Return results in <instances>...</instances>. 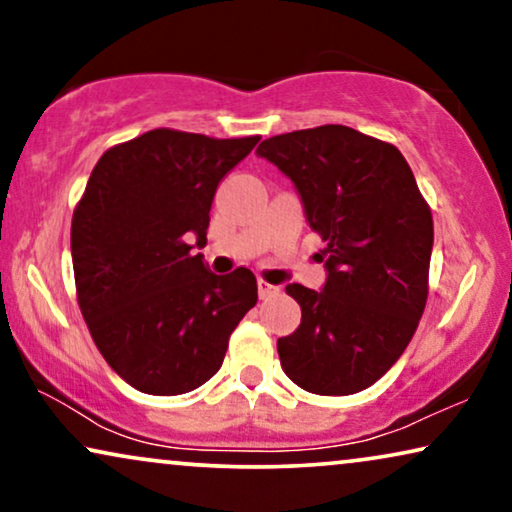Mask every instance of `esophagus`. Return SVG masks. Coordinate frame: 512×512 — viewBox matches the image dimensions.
Wrapping results in <instances>:
<instances>
[{
	"label": "esophagus",
	"instance_id": "obj_1",
	"mask_svg": "<svg viewBox=\"0 0 512 512\" xmlns=\"http://www.w3.org/2000/svg\"><path fill=\"white\" fill-rule=\"evenodd\" d=\"M279 293H282V286L268 284V282H263V279H258V296H261L263 300L272 298V296H279Z\"/></svg>",
	"mask_w": 512,
	"mask_h": 512
}]
</instances>
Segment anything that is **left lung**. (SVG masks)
<instances>
[{
	"label": "left lung",
	"mask_w": 512,
	"mask_h": 512,
	"mask_svg": "<svg viewBox=\"0 0 512 512\" xmlns=\"http://www.w3.org/2000/svg\"><path fill=\"white\" fill-rule=\"evenodd\" d=\"M256 153L296 186L326 249L321 291L289 284L300 326L277 340L289 380L319 396L375 384L405 352L429 296L431 209L396 146L347 125L261 142Z\"/></svg>",
	"instance_id": "left-lung-1"
}]
</instances>
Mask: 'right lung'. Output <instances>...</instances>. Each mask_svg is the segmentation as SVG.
Returning <instances> with one entry per match:
<instances>
[{"mask_svg":"<svg viewBox=\"0 0 512 512\" xmlns=\"http://www.w3.org/2000/svg\"><path fill=\"white\" fill-rule=\"evenodd\" d=\"M258 139L158 128L109 149L90 174L72 219L76 296L100 354L137 391L205 384L256 305L254 272L214 275L191 242L207 244L216 188Z\"/></svg>","mask_w":512,"mask_h":512,"instance_id":"add662e5","label":"right lung"}]
</instances>
